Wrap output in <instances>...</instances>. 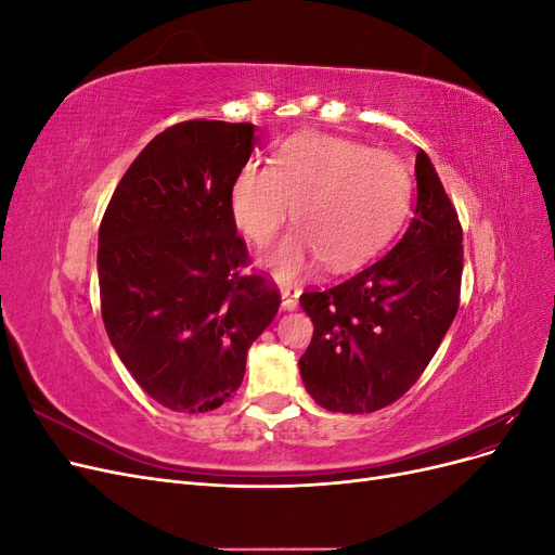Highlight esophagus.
<instances>
[{"instance_id": "obj_1", "label": "esophagus", "mask_w": 555, "mask_h": 555, "mask_svg": "<svg viewBox=\"0 0 555 555\" xmlns=\"http://www.w3.org/2000/svg\"><path fill=\"white\" fill-rule=\"evenodd\" d=\"M280 292H282V308L284 310H296L298 306V284L292 282H280Z\"/></svg>"}]
</instances>
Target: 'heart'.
<instances>
[{"mask_svg": "<svg viewBox=\"0 0 555 555\" xmlns=\"http://www.w3.org/2000/svg\"><path fill=\"white\" fill-rule=\"evenodd\" d=\"M410 192V173L396 155L328 133H298L278 147L271 169L243 166L231 184V212L251 243L268 245L296 208L300 231L271 255L282 278L317 257L328 271H349L393 238Z\"/></svg>", "mask_w": 555, "mask_h": 555, "instance_id": "b5f03b06", "label": "heart"}]
</instances>
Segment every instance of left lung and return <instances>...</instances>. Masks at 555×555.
I'll return each instance as SVG.
<instances>
[{"label": "left lung", "mask_w": 555, "mask_h": 555, "mask_svg": "<svg viewBox=\"0 0 555 555\" xmlns=\"http://www.w3.org/2000/svg\"><path fill=\"white\" fill-rule=\"evenodd\" d=\"M414 217L386 257L324 292L300 294L314 333L300 377L317 405L367 414L422 377L461 304L463 227L424 150Z\"/></svg>", "instance_id": "left-lung-1"}]
</instances>
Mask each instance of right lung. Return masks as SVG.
<instances>
[{"label":"right lung","mask_w":555,"mask_h":555,"mask_svg":"<svg viewBox=\"0 0 555 555\" xmlns=\"http://www.w3.org/2000/svg\"><path fill=\"white\" fill-rule=\"evenodd\" d=\"M255 125L188 120L150 141L99 227V298L108 338L141 389L173 412H212L245 377L247 349L280 289L245 273L231 184Z\"/></svg>","instance_id":"obj_1"}]
</instances>
